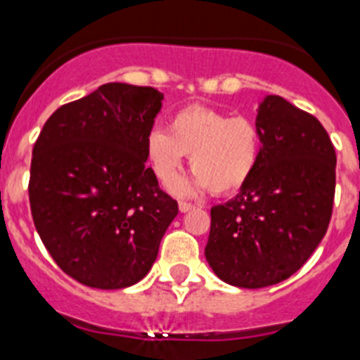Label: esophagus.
I'll use <instances>...</instances> for the list:
<instances>
[{"instance_id": "esophagus-1", "label": "esophagus", "mask_w": 360, "mask_h": 360, "mask_svg": "<svg viewBox=\"0 0 360 360\" xmlns=\"http://www.w3.org/2000/svg\"><path fill=\"white\" fill-rule=\"evenodd\" d=\"M192 208H193L192 202H186V201H181L179 202V210L183 212V214H184V212H190V210H192Z\"/></svg>"}]
</instances>
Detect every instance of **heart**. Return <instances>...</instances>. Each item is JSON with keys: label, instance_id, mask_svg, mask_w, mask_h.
Instances as JSON below:
<instances>
[{"label": "heart", "instance_id": "b5f03b06", "mask_svg": "<svg viewBox=\"0 0 360 360\" xmlns=\"http://www.w3.org/2000/svg\"><path fill=\"white\" fill-rule=\"evenodd\" d=\"M261 130L246 115H232L202 105H188L168 120V132L146 134L145 155L155 179L168 186L179 176L190 154L193 174L174 184L181 195H198L210 188L215 195L240 190L254 176L261 159Z\"/></svg>", "mask_w": 360, "mask_h": 360}]
</instances>
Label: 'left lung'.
<instances>
[{
    "instance_id": "1",
    "label": "left lung",
    "mask_w": 360,
    "mask_h": 360,
    "mask_svg": "<svg viewBox=\"0 0 360 360\" xmlns=\"http://www.w3.org/2000/svg\"><path fill=\"white\" fill-rule=\"evenodd\" d=\"M261 159L236 198L212 208L205 255L239 288H264L304 264L328 230L335 148L324 127L281 96L259 105Z\"/></svg>"
}]
</instances>
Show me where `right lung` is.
<instances>
[{
    "label": "right lung",
    "mask_w": 360,
    "mask_h": 360,
    "mask_svg": "<svg viewBox=\"0 0 360 360\" xmlns=\"http://www.w3.org/2000/svg\"><path fill=\"white\" fill-rule=\"evenodd\" d=\"M161 99L152 86L106 83L59 106L34 145L36 230L58 266L90 288L139 283L179 212L145 165Z\"/></svg>",
    "instance_id": "add662e5"
}]
</instances>
